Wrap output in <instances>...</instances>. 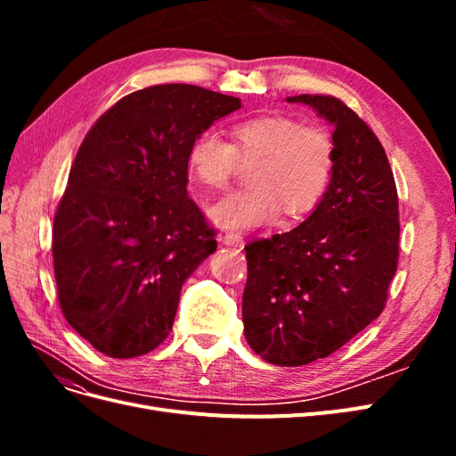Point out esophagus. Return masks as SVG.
<instances>
[{"label": "esophagus", "instance_id": "34e87169", "mask_svg": "<svg viewBox=\"0 0 456 456\" xmlns=\"http://www.w3.org/2000/svg\"><path fill=\"white\" fill-rule=\"evenodd\" d=\"M223 243L224 245H230V247H243V236L238 232H228L223 236Z\"/></svg>", "mask_w": 456, "mask_h": 456}]
</instances>
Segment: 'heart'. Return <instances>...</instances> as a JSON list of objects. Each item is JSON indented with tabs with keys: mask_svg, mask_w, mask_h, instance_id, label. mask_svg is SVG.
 <instances>
[{
	"mask_svg": "<svg viewBox=\"0 0 456 456\" xmlns=\"http://www.w3.org/2000/svg\"><path fill=\"white\" fill-rule=\"evenodd\" d=\"M251 163L249 188L230 191L207 207L218 228L249 230L283 213L302 216L322 201L333 175L330 136L302 127L289 116H255L232 127V144L215 133H201L188 150V173L205 188L228 184L238 163Z\"/></svg>",
	"mask_w": 456,
	"mask_h": 456,
	"instance_id": "b5f03b06",
	"label": "heart"
}]
</instances>
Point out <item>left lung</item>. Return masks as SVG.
Segmentation results:
<instances>
[{
	"label": "left lung",
	"mask_w": 456,
	"mask_h": 456,
	"mask_svg": "<svg viewBox=\"0 0 456 456\" xmlns=\"http://www.w3.org/2000/svg\"><path fill=\"white\" fill-rule=\"evenodd\" d=\"M333 127V175L297 228L245 245L243 333L262 360H322L377 320L397 270L394 173L367 123L335 96L298 94Z\"/></svg>",
	"instance_id": "8db88e82"
}]
</instances>
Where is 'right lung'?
Returning a JSON list of instances; mask_svg holds the SVG:
<instances>
[{
    "label": "right lung",
    "instance_id": "1",
    "mask_svg": "<svg viewBox=\"0 0 456 456\" xmlns=\"http://www.w3.org/2000/svg\"><path fill=\"white\" fill-rule=\"evenodd\" d=\"M241 108L236 96L167 84L127 94L81 142L53 224L66 322L127 360L167 338L184 281L216 251L188 198V150Z\"/></svg>",
    "mask_w": 456,
    "mask_h": 456
}]
</instances>
